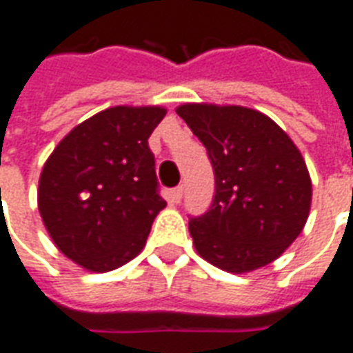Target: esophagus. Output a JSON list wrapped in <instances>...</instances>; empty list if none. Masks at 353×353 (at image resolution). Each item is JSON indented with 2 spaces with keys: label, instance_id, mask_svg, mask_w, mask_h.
<instances>
[{
  "label": "esophagus",
  "instance_id": "esophagus-1",
  "mask_svg": "<svg viewBox=\"0 0 353 353\" xmlns=\"http://www.w3.org/2000/svg\"><path fill=\"white\" fill-rule=\"evenodd\" d=\"M181 198H183V185H179V187H176V189L172 190V200H174V202H181Z\"/></svg>",
  "mask_w": 353,
  "mask_h": 353
}]
</instances>
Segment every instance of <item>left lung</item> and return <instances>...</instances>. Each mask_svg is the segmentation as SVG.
Wrapping results in <instances>:
<instances>
[{
  "mask_svg": "<svg viewBox=\"0 0 353 353\" xmlns=\"http://www.w3.org/2000/svg\"><path fill=\"white\" fill-rule=\"evenodd\" d=\"M176 112L205 145L215 172L210 211L189 223L196 252L236 275L275 262L309 219L312 181L301 151L252 108L185 103Z\"/></svg>",
  "mask_w": 353,
  "mask_h": 353,
  "instance_id": "obj_1",
  "label": "left lung"
}]
</instances>
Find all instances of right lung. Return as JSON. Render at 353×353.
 <instances>
[{"label": "right lung", "mask_w": 353, "mask_h": 353, "mask_svg": "<svg viewBox=\"0 0 353 353\" xmlns=\"http://www.w3.org/2000/svg\"><path fill=\"white\" fill-rule=\"evenodd\" d=\"M163 106H112L57 143L39 177L44 228L65 256L91 273L117 270L142 252L164 210L148 138Z\"/></svg>", "instance_id": "right-lung-1"}]
</instances>
